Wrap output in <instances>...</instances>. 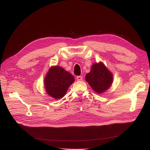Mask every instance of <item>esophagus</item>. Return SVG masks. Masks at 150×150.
Wrapping results in <instances>:
<instances>
[{
  "instance_id": "esophagus-1",
  "label": "esophagus",
  "mask_w": 150,
  "mask_h": 150,
  "mask_svg": "<svg viewBox=\"0 0 150 150\" xmlns=\"http://www.w3.org/2000/svg\"><path fill=\"white\" fill-rule=\"evenodd\" d=\"M76 80L78 81H81L83 80V76H76Z\"/></svg>"
}]
</instances>
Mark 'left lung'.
<instances>
[{"instance_id":"left-lung-1","label":"left lung","mask_w":150,"mask_h":150,"mask_svg":"<svg viewBox=\"0 0 150 150\" xmlns=\"http://www.w3.org/2000/svg\"><path fill=\"white\" fill-rule=\"evenodd\" d=\"M85 78L92 89L98 93H102L108 90L113 81L112 73L101 62L93 64Z\"/></svg>"}]
</instances>
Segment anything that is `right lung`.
Returning a JSON list of instances; mask_svg holds the SVG:
<instances>
[{"label": "right lung", "mask_w": 150, "mask_h": 150, "mask_svg": "<svg viewBox=\"0 0 150 150\" xmlns=\"http://www.w3.org/2000/svg\"><path fill=\"white\" fill-rule=\"evenodd\" d=\"M75 81L73 75L60 66L50 68L44 79V86L47 94L55 99L65 96L69 86Z\"/></svg>", "instance_id": "obj_1"}]
</instances>
